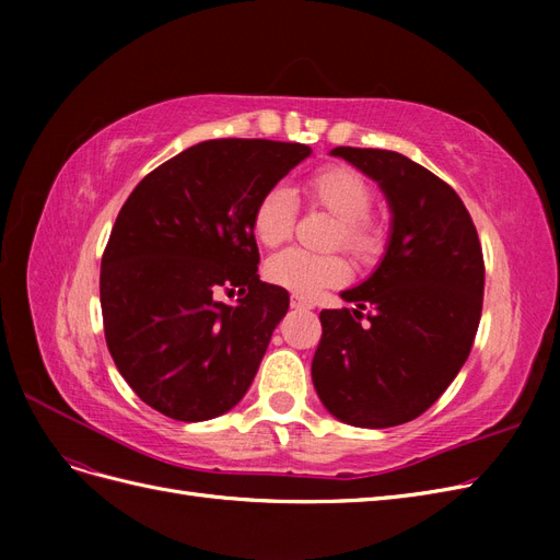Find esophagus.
I'll return each mask as SVG.
<instances>
[{
    "instance_id": "esophagus-1",
    "label": "esophagus",
    "mask_w": 560,
    "mask_h": 560,
    "mask_svg": "<svg viewBox=\"0 0 560 560\" xmlns=\"http://www.w3.org/2000/svg\"><path fill=\"white\" fill-rule=\"evenodd\" d=\"M290 303H292V308H299V311H311L313 308V301H308L306 296H301V294H292Z\"/></svg>"
}]
</instances>
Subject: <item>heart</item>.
<instances>
[{"mask_svg": "<svg viewBox=\"0 0 560 560\" xmlns=\"http://www.w3.org/2000/svg\"><path fill=\"white\" fill-rule=\"evenodd\" d=\"M313 206L338 219L331 245H343L358 259H371L383 245V231L371 217L374 189L352 167L331 165L317 171L306 182ZM296 198L284 184L266 189L252 212V233L264 247H278L290 238L296 224ZM266 276L284 290L301 296L317 294L331 284H341L350 276V266L341 254H315L303 249H284L266 264Z\"/></svg>", "mask_w": 560, "mask_h": 560, "instance_id": "heart-1", "label": "heart"}]
</instances>
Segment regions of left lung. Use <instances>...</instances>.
I'll return each instance as SVG.
<instances>
[{"mask_svg": "<svg viewBox=\"0 0 560 560\" xmlns=\"http://www.w3.org/2000/svg\"><path fill=\"white\" fill-rule=\"evenodd\" d=\"M378 182L393 231L378 268L322 311L313 385L354 428H395L425 413L469 358L483 306V252L451 186L397 151L336 147ZM368 322L362 323L363 311Z\"/></svg>", "mask_w": 560, "mask_h": 560, "instance_id": "obj_1", "label": "left lung"}]
</instances>
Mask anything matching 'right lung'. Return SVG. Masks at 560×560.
I'll return each instance as SVG.
<instances>
[{
	"instance_id": "1",
	"label": "right lung",
	"mask_w": 560,
	"mask_h": 560,
	"mask_svg": "<svg viewBox=\"0 0 560 560\" xmlns=\"http://www.w3.org/2000/svg\"><path fill=\"white\" fill-rule=\"evenodd\" d=\"M313 154L299 142L208 140L151 171L116 217L100 268L118 374L159 413L200 422L252 385L290 294L259 280L252 212ZM240 292L233 307L218 301Z\"/></svg>"
}]
</instances>
